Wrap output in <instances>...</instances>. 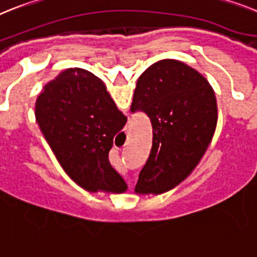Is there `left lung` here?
Returning a JSON list of instances; mask_svg holds the SVG:
<instances>
[{
  "label": "left lung",
  "mask_w": 257,
  "mask_h": 257,
  "mask_svg": "<svg viewBox=\"0 0 257 257\" xmlns=\"http://www.w3.org/2000/svg\"><path fill=\"white\" fill-rule=\"evenodd\" d=\"M131 111H144L153 133L152 150L135 191L162 194L190 175L213 138L217 124L213 88L186 63L161 60L138 79Z\"/></svg>",
  "instance_id": "left-lung-1"
}]
</instances>
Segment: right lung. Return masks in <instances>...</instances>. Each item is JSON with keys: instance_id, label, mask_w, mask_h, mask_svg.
<instances>
[{"instance_id": "add662e5", "label": "right lung", "mask_w": 257, "mask_h": 257, "mask_svg": "<svg viewBox=\"0 0 257 257\" xmlns=\"http://www.w3.org/2000/svg\"><path fill=\"white\" fill-rule=\"evenodd\" d=\"M36 122L72 181L89 192L122 194L126 182L109 162L114 137L127 122L101 79L67 69L44 87L35 105Z\"/></svg>"}]
</instances>
